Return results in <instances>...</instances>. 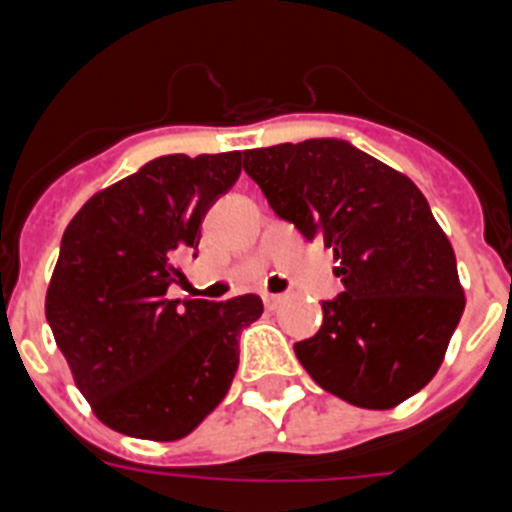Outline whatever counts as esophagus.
I'll return each instance as SVG.
<instances>
[{
    "mask_svg": "<svg viewBox=\"0 0 512 512\" xmlns=\"http://www.w3.org/2000/svg\"><path fill=\"white\" fill-rule=\"evenodd\" d=\"M282 302H284L282 295H269V292H266V295H264L266 310H277V307L282 305Z\"/></svg>",
    "mask_w": 512,
    "mask_h": 512,
    "instance_id": "esophagus-1",
    "label": "esophagus"
}]
</instances>
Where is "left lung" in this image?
Listing matches in <instances>:
<instances>
[{
  "mask_svg": "<svg viewBox=\"0 0 512 512\" xmlns=\"http://www.w3.org/2000/svg\"><path fill=\"white\" fill-rule=\"evenodd\" d=\"M279 217L333 248L343 292L295 343L315 382L356 408H395L438 372L464 312L449 238L408 176L346 140L243 151Z\"/></svg>",
  "mask_w": 512,
  "mask_h": 512,
  "instance_id": "left-lung-1",
  "label": "left lung"
}]
</instances>
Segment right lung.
<instances>
[{
  "mask_svg": "<svg viewBox=\"0 0 512 512\" xmlns=\"http://www.w3.org/2000/svg\"><path fill=\"white\" fill-rule=\"evenodd\" d=\"M241 176V151L161 156L89 197L63 230L45 318L107 428L148 441L192 433L230 390L256 295L169 300L202 217Z\"/></svg>",
  "mask_w": 512,
  "mask_h": 512,
  "instance_id": "obj_1",
  "label": "right lung"
}]
</instances>
